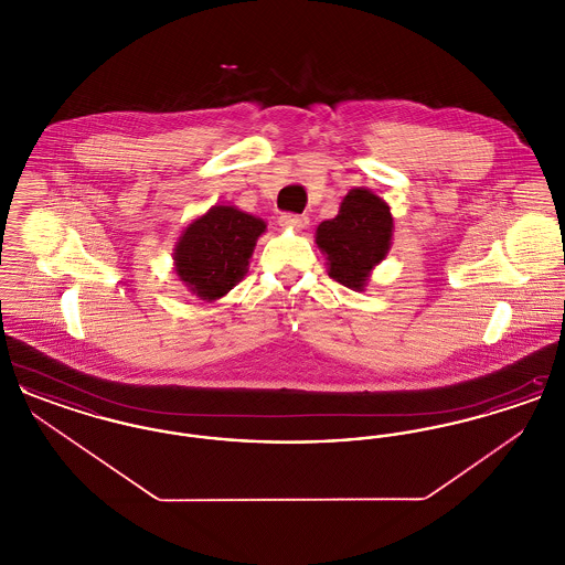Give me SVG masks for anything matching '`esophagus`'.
<instances>
[{
    "mask_svg": "<svg viewBox=\"0 0 565 565\" xmlns=\"http://www.w3.org/2000/svg\"><path fill=\"white\" fill-rule=\"evenodd\" d=\"M307 224H309V217H307V215H279V226H284V228H290V231H302V228H307Z\"/></svg>",
    "mask_w": 565,
    "mask_h": 565,
    "instance_id": "esophagus-1",
    "label": "esophagus"
}]
</instances>
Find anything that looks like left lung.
<instances>
[{
    "label": "left lung",
    "instance_id": "left-lung-1",
    "mask_svg": "<svg viewBox=\"0 0 565 565\" xmlns=\"http://www.w3.org/2000/svg\"><path fill=\"white\" fill-rule=\"evenodd\" d=\"M394 217L390 205L373 190L351 189L332 220L316 228L328 275L355 292H364L371 273L390 254Z\"/></svg>",
    "mask_w": 565,
    "mask_h": 565
}]
</instances>
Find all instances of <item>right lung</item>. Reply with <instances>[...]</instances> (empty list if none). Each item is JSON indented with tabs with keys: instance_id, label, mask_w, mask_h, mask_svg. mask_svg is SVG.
I'll list each match as a JSON object with an SVG mask.
<instances>
[{
	"instance_id": "right-lung-1",
	"label": "right lung",
	"mask_w": 565,
	"mask_h": 565,
	"mask_svg": "<svg viewBox=\"0 0 565 565\" xmlns=\"http://www.w3.org/2000/svg\"><path fill=\"white\" fill-rule=\"evenodd\" d=\"M263 233V217L235 205H214L184 226L173 247V270L190 295L215 302L245 277Z\"/></svg>"
}]
</instances>
